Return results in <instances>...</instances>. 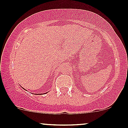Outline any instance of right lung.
Listing matches in <instances>:
<instances>
[{
	"mask_svg": "<svg viewBox=\"0 0 128 128\" xmlns=\"http://www.w3.org/2000/svg\"><path fill=\"white\" fill-rule=\"evenodd\" d=\"M24 90H25V89H24Z\"/></svg>",
	"mask_w": 128,
	"mask_h": 128,
	"instance_id": "obj_1",
	"label": "right lung"
}]
</instances>
